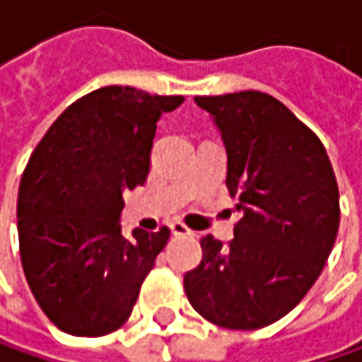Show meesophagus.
<instances>
[{
  "label": "esophagus",
  "instance_id": "34e87169",
  "mask_svg": "<svg viewBox=\"0 0 362 362\" xmlns=\"http://www.w3.org/2000/svg\"><path fill=\"white\" fill-rule=\"evenodd\" d=\"M170 228H172V233L176 235V237H184V235H194V230L192 228H188L182 221H174L172 225H170Z\"/></svg>",
  "mask_w": 362,
  "mask_h": 362
}]
</instances>
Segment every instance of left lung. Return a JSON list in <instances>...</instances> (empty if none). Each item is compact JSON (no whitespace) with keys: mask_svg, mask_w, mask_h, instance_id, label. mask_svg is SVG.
<instances>
[{"mask_svg":"<svg viewBox=\"0 0 362 362\" xmlns=\"http://www.w3.org/2000/svg\"><path fill=\"white\" fill-rule=\"evenodd\" d=\"M228 153L227 190L239 198L235 239H200L184 275L188 302L230 330L277 322L322 274L340 225L338 184L322 141L275 97L241 90L197 97Z\"/></svg>","mask_w":362,"mask_h":362,"instance_id":"left-lung-1","label":"left lung"}]
</instances>
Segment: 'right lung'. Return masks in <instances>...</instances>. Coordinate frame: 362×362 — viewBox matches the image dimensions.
<instances>
[{"instance_id":"1","label":"right lung","mask_w":362,"mask_h":362,"mask_svg":"<svg viewBox=\"0 0 362 362\" xmlns=\"http://www.w3.org/2000/svg\"><path fill=\"white\" fill-rule=\"evenodd\" d=\"M180 95L103 87L69 105L25 164L18 192L20 257L48 320L72 337L127 322L170 228L121 233L123 194L150 174L156 123Z\"/></svg>"}]
</instances>
